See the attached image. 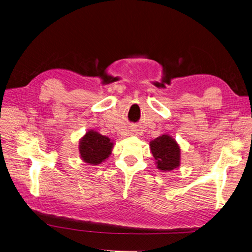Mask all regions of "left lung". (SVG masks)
Segmentation results:
<instances>
[{
    "instance_id": "obj_1",
    "label": "left lung",
    "mask_w": 252,
    "mask_h": 252,
    "mask_svg": "<svg viewBox=\"0 0 252 252\" xmlns=\"http://www.w3.org/2000/svg\"><path fill=\"white\" fill-rule=\"evenodd\" d=\"M152 156L156 158L158 168L170 171L180 165V147L169 135H161L150 142Z\"/></svg>"
}]
</instances>
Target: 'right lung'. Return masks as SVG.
I'll return each instance as SVG.
<instances>
[{
	"instance_id": "right-lung-1",
	"label": "right lung",
	"mask_w": 252,
	"mask_h": 252,
	"mask_svg": "<svg viewBox=\"0 0 252 252\" xmlns=\"http://www.w3.org/2000/svg\"><path fill=\"white\" fill-rule=\"evenodd\" d=\"M113 143L107 136L95 131H89L80 142V155L86 163L97 165L111 154Z\"/></svg>"
}]
</instances>
